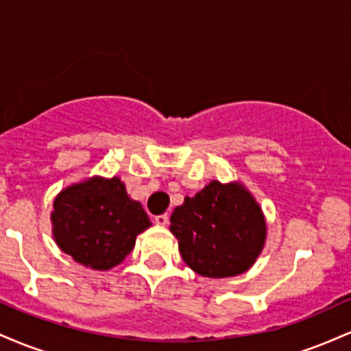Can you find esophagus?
<instances>
[{
  "instance_id": "1",
  "label": "esophagus",
  "mask_w": 351,
  "mask_h": 351,
  "mask_svg": "<svg viewBox=\"0 0 351 351\" xmlns=\"http://www.w3.org/2000/svg\"><path fill=\"white\" fill-rule=\"evenodd\" d=\"M168 221H170V216H168V215H160V216H155V223L158 224V226H167Z\"/></svg>"
}]
</instances>
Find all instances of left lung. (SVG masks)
Wrapping results in <instances>:
<instances>
[{
    "label": "left lung",
    "mask_w": 351,
    "mask_h": 351,
    "mask_svg": "<svg viewBox=\"0 0 351 351\" xmlns=\"http://www.w3.org/2000/svg\"><path fill=\"white\" fill-rule=\"evenodd\" d=\"M170 223L183 261L204 277L243 274L264 247L263 211L251 193L236 183L211 181L175 208Z\"/></svg>",
    "instance_id": "8db88e82"
}]
</instances>
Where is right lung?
Returning a JSON list of instances; mask_svg holds the SVG:
<instances>
[{
	"instance_id": "obj_1",
	"label": "right lung",
	"mask_w": 351,
	"mask_h": 351,
	"mask_svg": "<svg viewBox=\"0 0 351 351\" xmlns=\"http://www.w3.org/2000/svg\"><path fill=\"white\" fill-rule=\"evenodd\" d=\"M52 234L64 252L86 267L107 271L120 264L140 232L152 226L138 201L119 178H90L54 199Z\"/></svg>"
}]
</instances>
